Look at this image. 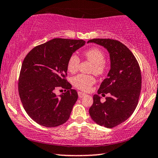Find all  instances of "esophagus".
I'll use <instances>...</instances> for the list:
<instances>
[{
  "instance_id": "obj_1",
  "label": "esophagus",
  "mask_w": 158,
  "mask_h": 158,
  "mask_svg": "<svg viewBox=\"0 0 158 158\" xmlns=\"http://www.w3.org/2000/svg\"><path fill=\"white\" fill-rule=\"evenodd\" d=\"M86 94H84L83 92H81V91H79V92H78V96H79V98H83L84 96H86Z\"/></svg>"
}]
</instances>
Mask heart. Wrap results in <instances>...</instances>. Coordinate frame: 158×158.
<instances>
[{"mask_svg": "<svg viewBox=\"0 0 158 158\" xmlns=\"http://www.w3.org/2000/svg\"><path fill=\"white\" fill-rule=\"evenodd\" d=\"M84 56L88 61L93 64L91 72L96 75H102L105 72L106 55L102 49L98 48L89 49L84 52ZM80 60L79 56L73 54L67 61V68L70 73H75L79 69ZM96 82V79L91 75L79 74L72 79V84L75 87L82 91H88Z\"/></svg>", "mask_w": 158, "mask_h": 158, "instance_id": "heart-1", "label": "heart"}]
</instances>
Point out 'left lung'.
Instances as JSON below:
<instances>
[{"instance_id": "1", "label": "left lung", "mask_w": 158, "mask_h": 158, "mask_svg": "<svg viewBox=\"0 0 158 158\" xmlns=\"http://www.w3.org/2000/svg\"><path fill=\"white\" fill-rule=\"evenodd\" d=\"M109 52L110 69L107 78L102 81L98 94L94 95V103L89 109L93 121L99 126L114 128L126 121L138 105L141 90L140 69L135 56L121 42L111 39H92ZM110 93L106 102H100L99 94Z\"/></svg>"}]
</instances>
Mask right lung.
<instances>
[{"mask_svg":"<svg viewBox=\"0 0 158 158\" xmlns=\"http://www.w3.org/2000/svg\"><path fill=\"white\" fill-rule=\"evenodd\" d=\"M84 44L83 40L55 38L35 47L25 57L19 96L25 111L36 123L50 128L69 119L78 94L66 79L67 61ZM60 88L67 91L57 97L55 91Z\"/></svg>","mask_w":158,"mask_h":158,"instance_id":"obj_1","label":"right lung"}]
</instances>
